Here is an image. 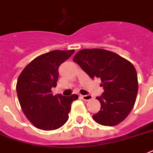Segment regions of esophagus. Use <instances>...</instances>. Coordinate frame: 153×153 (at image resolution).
Returning a JSON list of instances; mask_svg holds the SVG:
<instances>
[{"instance_id":"esophagus-1","label":"esophagus","mask_w":153,"mask_h":153,"mask_svg":"<svg viewBox=\"0 0 153 153\" xmlns=\"http://www.w3.org/2000/svg\"><path fill=\"white\" fill-rule=\"evenodd\" d=\"M81 98L84 100V101H86V102H88V101H90V100L93 98L90 94H87V95H82L81 96Z\"/></svg>"}]
</instances>
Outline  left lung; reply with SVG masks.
<instances>
[{"mask_svg": "<svg viewBox=\"0 0 153 153\" xmlns=\"http://www.w3.org/2000/svg\"><path fill=\"white\" fill-rule=\"evenodd\" d=\"M72 60L90 78L102 81L104 92L97 97L101 110L93 115L94 121L111 127L123 121L137 97V73L133 64L118 54L99 48L79 51Z\"/></svg>", "mask_w": 153, "mask_h": 153, "instance_id": "8db88e82", "label": "left lung"}]
</instances>
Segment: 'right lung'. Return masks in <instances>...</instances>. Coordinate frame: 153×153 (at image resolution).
<instances>
[{"instance_id":"right-lung-1","label":"right lung","mask_w":153,"mask_h":153,"mask_svg":"<svg viewBox=\"0 0 153 153\" xmlns=\"http://www.w3.org/2000/svg\"><path fill=\"white\" fill-rule=\"evenodd\" d=\"M73 53L74 50H55L42 54L29 63L18 76L16 90L22 110L39 129L62 127L68 119L71 104L78 98L76 94L64 97L51 93L57 85L59 65Z\"/></svg>"}]
</instances>
